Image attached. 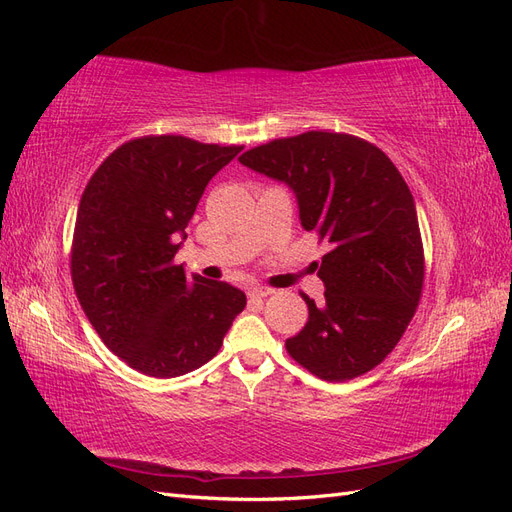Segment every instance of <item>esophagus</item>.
Here are the masks:
<instances>
[{"instance_id":"34e87169","label":"esophagus","mask_w":512,"mask_h":512,"mask_svg":"<svg viewBox=\"0 0 512 512\" xmlns=\"http://www.w3.org/2000/svg\"><path fill=\"white\" fill-rule=\"evenodd\" d=\"M273 292H275V290L262 288V286H254V288L247 290V294H250V299H265V297H269V294H273Z\"/></svg>"}]
</instances>
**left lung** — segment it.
<instances>
[{"label":"left lung","mask_w":512,"mask_h":512,"mask_svg":"<svg viewBox=\"0 0 512 512\" xmlns=\"http://www.w3.org/2000/svg\"><path fill=\"white\" fill-rule=\"evenodd\" d=\"M239 162L286 183L301 226L329 241L314 262L324 303L303 294L309 318L286 350L327 382L380 365L408 329L425 262L412 192L386 153L363 138L305 132L245 151Z\"/></svg>","instance_id":"1"}]
</instances>
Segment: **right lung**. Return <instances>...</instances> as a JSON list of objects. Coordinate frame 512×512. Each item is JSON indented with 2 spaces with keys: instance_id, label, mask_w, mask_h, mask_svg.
Returning <instances> with one entry per match:
<instances>
[{
  "instance_id": "obj_1",
  "label": "right lung",
  "mask_w": 512,
  "mask_h": 512,
  "mask_svg": "<svg viewBox=\"0 0 512 512\" xmlns=\"http://www.w3.org/2000/svg\"><path fill=\"white\" fill-rule=\"evenodd\" d=\"M241 149L173 134L134 138L81 196L70 258L76 297L106 348L145 376L205 365L243 312V290L188 277L175 262L207 183Z\"/></svg>"
}]
</instances>
